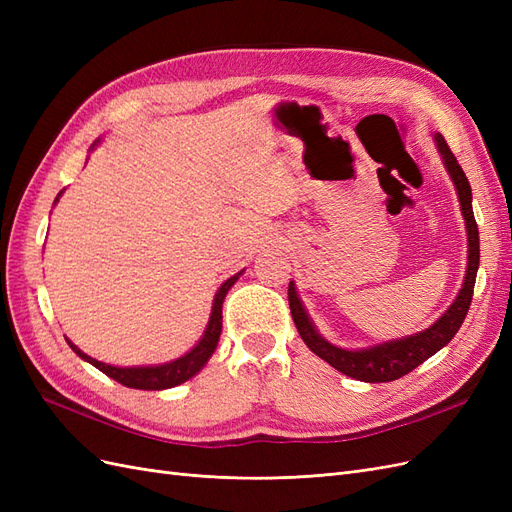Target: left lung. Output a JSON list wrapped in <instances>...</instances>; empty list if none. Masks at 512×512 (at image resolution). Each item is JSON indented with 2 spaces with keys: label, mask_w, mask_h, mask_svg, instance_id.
I'll return each mask as SVG.
<instances>
[{
  "label": "left lung",
  "mask_w": 512,
  "mask_h": 512,
  "mask_svg": "<svg viewBox=\"0 0 512 512\" xmlns=\"http://www.w3.org/2000/svg\"><path fill=\"white\" fill-rule=\"evenodd\" d=\"M433 138H436V147L440 151L448 175H451L455 183L463 220H466V232H468V269H466V277H463V286L455 297L453 305L448 307L429 329L421 333L393 339V342H384L371 348L346 350V348L333 346L316 331L312 318L307 316L305 307L299 299L297 288H294V282L288 284L290 314L294 324H297V331L305 342V346L316 356H320L322 361H327L331 367H335L337 371H342V374L361 382H393L401 376L410 374L412 369H416L423 361H427L429 356H433L451 342L463 324V320H466V314L472 303L476 271L480 262L478 226L472 211V188L466 173H463V168L453 156V151L448 149L444 136L436 134Z\"/></svg>",
  "instance_id": "1"
}]
</instances>
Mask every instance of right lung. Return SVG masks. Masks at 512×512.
I'll return each instance as SVG.
<instances>
[{"label":"right lung","mask_w":512,"mask_h":512,"mask_svg":"<svg viewBox=\"0 0 512 512\" xmlns=\"http://www.w3.org/2000/svg\"><path fill=\"white\" fill-rule=\"evenodd\" d=\"M98 145V141L94 143ZM61 192L57 194L55 203L59 200ZM243 271H239L237 275L228 277V280L220 286V290L215 292L213 299V307H211V316H209V324L200 337V342L190 350L185 352L179 359L170 361V363H162V365H145V367H115V365H106L102 361L91 359L85 352H81V348H76L70 339H66L68 346L81 356L83 361L91 363L94 367H98L102 374H106L108 378L117 380L123 386H130V389H141V391H162V389H173V386L194 378L200 369L207 365V361L211 359V354L218 348L220 342V333H222V303L226 299V292L235 286V282L239 280V275Z\"/></svg>","instance_id":"1"}]
</instances>
